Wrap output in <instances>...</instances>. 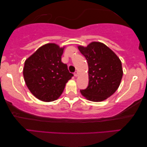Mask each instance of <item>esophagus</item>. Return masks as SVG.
Segmentation results:
<instances>
[{
  "label": "esophagus",
  "instance_id": "obj_1",
  "mask_svg": "<svg viewBox=\"0 0 147 147\" xmlns=\"http://www.w3.org/2000/svg\"><path fill=\"white\" fill-rule=\"evenodd\" d=\"M79 76V72L78 71H75V73H74V76L75 77H78Z\"/></svg>",
  "mask_w": 147,
  "mask_h": 147
}]
</instances>
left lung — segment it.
I'll return each mask as SVG.
<instances>
[{"mask_svg":"<svg viewBox=\"0 0 147 147\" xmlns=\"http://www.w3.org/2000/svg\"><path fill=\"white\" fill-rule=\"evenodd\" d=\"M88 66V86L80 92L86 100L104 101L116 92L121 84L123 70L122 62L106 45L92 42L87 46L78 45Z\"/></svg>","mask_w":147,"mask_h":147,"instance_id":"1","label":"left lung"}]
</instances>
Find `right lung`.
Listing matches in <instances>:
<instances>
[{
    "label": "right lung",
    "instance_id": "obj_1",
    "mask_svg": "<svg viewBox=\"0 0 147 147\" xmlns=\"http://www.w3.org/2000/svg\"><path fill=\"white\" fill-rule=\"evenodd\" d=\"M65 47H61L55 43L44 44L25 62L23 73L26 85L42 102L57 100L74 76L61 61Z\"/></svg>",
    "mask_w": 147,
    "mask_h": 147
}]
</instances>
